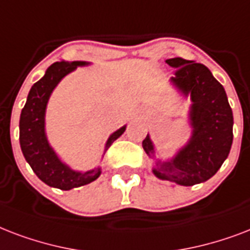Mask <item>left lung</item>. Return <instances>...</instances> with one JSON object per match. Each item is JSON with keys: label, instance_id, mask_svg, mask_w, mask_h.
I'll list each match as a JSON object with an SVG mask.
<instances>
[{"label": "left lung", "instance_id": "1", "mask_svg": "<svg viewBox=\"0 0 250 250\" xmlns=\"http://www.w3.org/2000/svg\"><path fill=\"white\" fill-rule=\"evenodd\" d=\"M166 62L176 69L171 82L185 96L190 95L189 120L193 131L176 156L168 162L158 160L152 172L162 180L191 187L208 181L227 159L233 139V116L224 87L205 65L181 57ZM142 146L152 158L155 151L148 134Z\"/></svg>", "mask_w": 250, "mask_h": 250}]
</instances>
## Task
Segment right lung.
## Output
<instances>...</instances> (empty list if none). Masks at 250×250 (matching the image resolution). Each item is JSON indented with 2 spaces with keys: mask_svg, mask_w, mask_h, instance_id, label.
Instances as JSON below:
<instances>
[{
  "mask_svg": "<svg viewBox=\"0 0 250 250\" xmlns=\"http://www.w3.org/2000/svg\"><path fill=\"white\" fill-rule=\"evenodd\" d=\"M84 65H88V62L61 61L52 63L46 69L44 77L31 87L19 120V142L27 163L30 164L32 171L42 183L49 187L59 188L61 190H70L73 188L87 185L95 181L102 173L100 168H94L87 172H77L63 164L49 146L44 127L46 103L52 91L65 75L75 70L77 66ZM125 129L126 126L120 127L108 138L104 152L123 134Z\"/></svg>",
  "mask_w": 250,
  "mask_h": 250,
  "instance_id": "obj_1",
  "label": "right lung"
}]
</instances>
